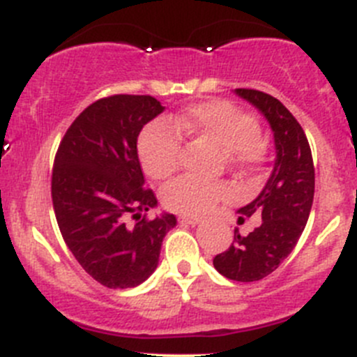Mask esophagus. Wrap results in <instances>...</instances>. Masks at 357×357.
I'll list each match as a JSON object with an SVG mask.
<instances>
[{
  "label": "esophagus",
  "instance_id": "obj_1",
  "mask_svg": "<svg viewBox=\"0 0 357 357\" xmlns=\"http://www.w3.org/2000/svg\"><path fill=\"white\" fill-rule=\"evenodd\" d=\"M179 222H183V225L197 226L202 222V218H199V215H179Z\"/></svg>",
  "mask_w": 357,
  "mask_h": 357
}]
</instances>
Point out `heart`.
<instances>
[{"label":"heart","instance_id":"b5f03b06","mask_svg":"<svg viewBox=\"0 0 357 357\" xmlns=\"http://www.w3.org/2000/svg\"><path fill=\"white\" fill-rule=\"evenodd\" d=\"M152 122L138 139V153L143 169L153 179H164L176 171L181 157L179 132L208 139L225 150L226 158L236 165H254L262 160L261 124L254 115L228 102H205L185 114ZM228 192L222 181H207L193 174H183L162 190L167 208L181 214H200Z\"/></svg>","mask_w":357,"mask_h":357}]
</instances>
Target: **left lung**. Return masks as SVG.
Segmentation results:
<instances>
[{
    "instance_id": "8db88e82",
    "label": "left lung",
    "mask_w": 357,
    "mask_h": 357,
    "mask_svg": "<svg viewBox=\"0 0 357 357\" xmlns=\"http://www.w3.org/2000/svg\"><path fill=\"white\" fill-rule=\"evenodd\" d=\"M255 107L271 128L275 164L257 197L240 207L242 215H261L262 222L214 257V268L235 282H257L271 275L297 245L314 199V165L304 129L280 100L255 89H235Z\"/></svg>"
}]
</instances>
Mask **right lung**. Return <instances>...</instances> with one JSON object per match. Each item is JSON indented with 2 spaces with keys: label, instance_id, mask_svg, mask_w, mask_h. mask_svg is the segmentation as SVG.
Masks as SVG:
<instances>
[{
  "label": "right lung",
  "instance_id": "right-lung-1",
  "mask_svg": "<svg viewBox=\"0 0 357 357\" xmlns=\"http://www.w3.org/2000/svg\"><path fill=\"white\" fill-rule=\"evenodd\" d=\"M165 110L153 96L114 95L91 103L67 129L55 157L52 199L75 261L107 289H135L152 276L174 214L157 207L138 158L143 126ZM137 218L129 225L127 218Z\"/></svg>",
  "mask_w": 357,
  "mask_h": 357
}]
</instances>
